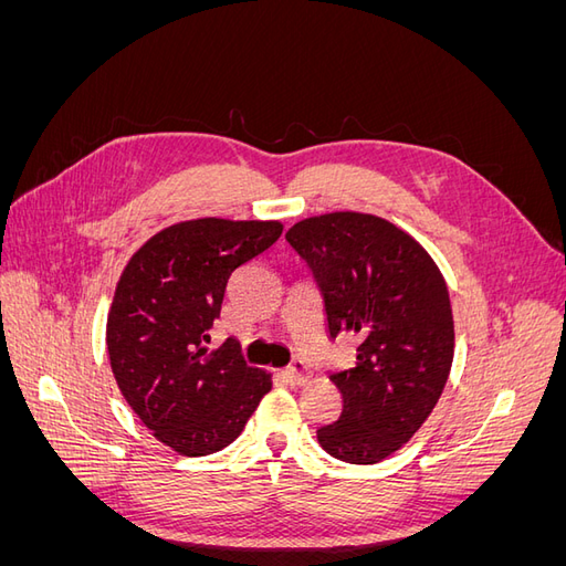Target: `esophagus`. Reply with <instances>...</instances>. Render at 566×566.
Wrapping results in <instances>:
<instances>
[{
    "mask_svg": "<svg viewBox=\"0 0 566 566\" xmlns=\"http://www.w3.org/2000/svg\"><path fill=\"white\" fill-rule=\"evenodd\" d=\"M283 378L290 385H306V382H310L312 375H310V368H306L302 361H293L283 370Z\"/></svg>",
    "mask_w": 566,
    "mask_h": 566,
    "instance_id": "1",
    "label": "esophagus"
}]
</instances>
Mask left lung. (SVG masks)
<instances>
[{
    "label": "left lung",
    "mask_w": 566,
    "mask_h": 566,
    "mask_svg": "<svg viewBox=\"0 0 566 566\" xmlns=\"http://www.w3.org/2000/svg\"><path fill=\"white\" fill-rule=\"evenodd\" d=\"M285 241L314 273L331 337L358 335L356 364L331 375L342 413L318 427V443L337 460L373 465L420 430L449 380L447 281L416 238L375 214L302 219Z\"/></svg>",
    "instance_id": "1"
}]
</instances>
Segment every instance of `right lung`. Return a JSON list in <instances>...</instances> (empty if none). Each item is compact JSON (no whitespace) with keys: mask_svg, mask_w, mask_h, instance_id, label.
Wrapping results in <instances>:
<instances>
[{"mask_svg":"<svg viewBox=\"0 0 566 566\" xmlns=\"http://www.w3.org/2000/svg\"><path fill=\"white\" fill-rule=\"evenodd\" d=\"M283 233L281 221H179L132 254L111 304L106 345L125 401L165 447L198 458L243 432L271 389L229 337L210 352L231 273Z\"/></svg>","mask_w":566,"mask_h":566,"instance_id":"obj_1","label":"right lung"}]
</instances>
